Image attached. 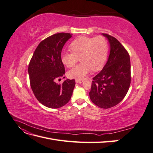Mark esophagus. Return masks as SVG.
<instances>
[{
	"label": "esophagus",
	"instance_id": "34e87169",
	"mask_svg": "<svg viewBox=\"0 0 153 153\" xmlns=\"http://www.w3.org/2000/svg\"><path fill=\"white\" fill-rule=\"evenodd\" d=\"M75 82H76V83H78V84H82V83L83 82V80L76 79V80H75Z\"/></svg>",
	"mask_w": 153,
	"mask_h": 153
}]
</instances>
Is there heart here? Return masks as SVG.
<instances>
[{"mask_svg": "<svg viewBox=\"0 0 153 153\" xmlns=\"http://www.w3.org/2000/svg\"><path fill=\"white\" fill-rule=\"evenodd\" d=\"M70 48L72 52L62 53V61L68 68H72L80 58L82 63L69 70L68 76L82 80L92 69L96 71L103 66L107 58L108 46L102 36H81L73 41Z\"/></svg>", "mask_w": 153, "mask_h": 153, "instance_id": "1", "label": "heart"}]
</instances>
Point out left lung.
<instances>
[{"mask_svg":"<svg viewBox=\"0 0 153 153\" xmlns=\"http://www.w3.org/2000/svg\"><path fill=\"white\" fill-rule=\"evenodd\" d=\"M110 44L108 61L92 79L90 99L101 108L117 105L124 99L131 83L129 55L119 41L114 37L102 34Z\"/></svg>","mask_w":153,"mask_h":153,"instance_id":"1","label":"left lung"}]
</instances>
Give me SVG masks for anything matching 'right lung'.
I'll use <instances>...</instances> for the list:
<instances>
[{
	"label": "right lung",
	"instance_id": "obj_1",
	"mask_svg": "<svg viewBox=\"0 0 153 153\" xmlns=\"http://www.w3.org/2000/svg\"><path fill=\"white\" fill-rule=\"evenodd\" d=\"M71 36L61 32L46 38L35 50L29 63L28 73L32 92L41 104L50 108H58L68 103L75 85L74 79H66L62 84L55 82L65 74L61 52Z\"/></svg>",
	"mask_w": 153,
	"mask_h": 153
}]
</instances>
